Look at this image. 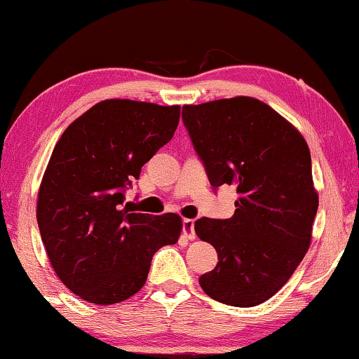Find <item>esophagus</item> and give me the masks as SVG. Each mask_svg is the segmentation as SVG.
<instances>
[{
	"instance_id": "esophagus-1",
	"label": "esophagus",
	"mask_w": 359,
	"mask_h": 359,
	"mask_svg": "<svg viewBox=\"0 0 359 359\" xmlns=\"http://www.w3.org/2000/svg\"><path fill=\"white\" fill-rule=\"evenodd\" d=\"M183 232H184L186 239H189V241L196 239V232H194V221L193 219L183 221Z\"/></svg>"
}]
</instances>
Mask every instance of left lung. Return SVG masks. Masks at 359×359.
<instances>
[{"label":"left lung","instance_id":"1","mask_svg":"<svg viewBox=\"0 0 359 359\" xmlns=\"http://www.w3.org/2000/svg\"><path fill=\"white\" fill-rule=\"evenodd\" d=\"M183 123L212 188L234 184L239 194L229 219L194 222L219 260L199 277V285L221 304H262L309 250L318 209L309 145L299 130L252 97L184 105Z\"/></svg>","mask_w":359,"mask_h":359}]
</instances>
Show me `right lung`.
<instances>
[{
    "label": "right lung",
    "instance_id": "right-lung-1",
    "mask_svg": "<svg viewBox=\"0 0 359 359\" xmlns=\"http://www.w3.org/2000/svg\"><path fill=\"white\" fill-rule=\"evenodd\" d=\"M178 122V105L104 100L74 120L54 147L37 226L55 273L81 299L127 300L145 285L156 250L178 241L180 216L132 212L125 204V191Z\"/></svg>",
    "mask_w": 359,
    "mask_h": 359
}]
</instances>
